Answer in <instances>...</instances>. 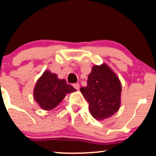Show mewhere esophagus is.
Instances as JSON below:
<instances>
[{"mask_svg": "<svg viewBox=\"0 0 156 156\" xmlns=\"http://www.w3.org/2000/svg\"><path fill=\"white\" fill-rule=\"evenodd\" d=\"M73 87H75V89H77V90H78V89H79V87H80L79 84H78V83H75V84H73Z\"/></svg>", "mask_w": 156, "mask_h": 156, "instance_id": "obj_1", "label": "esophagus"}]
</instances>
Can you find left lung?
<instances>
[{"mask_svg": "<svg viewBox=\"0 0 156 156\" xmlns=\"http://www.w3.org/2000/svg\"><path fill=\"white\" fill-rule=\"evenodd\" d=\"M87 85L81 92L89 104L90 114L98 120L108 119L120 107L122 86L120 79L105 63L93 66Z\"/></svg>", "mask_w": 156, "mask_h": 156, "instance_id": "left-lung-1", "label": "left lung"}]
</instances>
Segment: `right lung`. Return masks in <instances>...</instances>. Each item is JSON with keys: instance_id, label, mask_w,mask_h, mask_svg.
Segmentation results:
<instances>
[{"instance_id": "obj_1", "label": "right lung", "mask_w": 156, "mask_h": 156, "mask_svg": "<svg viewBox=\"0 0 156 156\" xmlns=\"http://www.w3.org/2000/svg\"><path fill=\"white\" fill-rule=\"evenodd\" d=\"M75 90L72 85L67 84L66 80L58 78L56 74L45 71L35 85L33 96L42 109L50 110L58 106L66 94Z\"/></svg>"}]
</instances>
